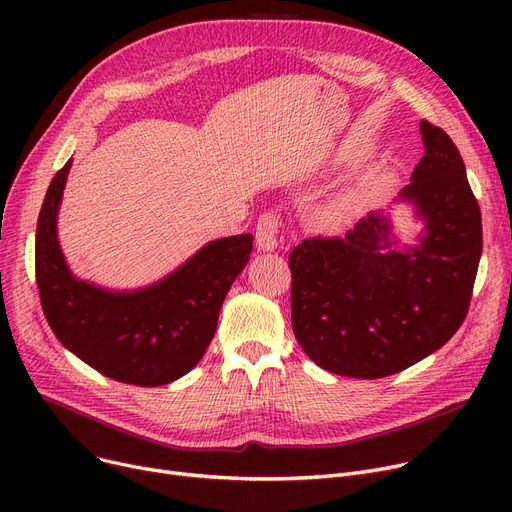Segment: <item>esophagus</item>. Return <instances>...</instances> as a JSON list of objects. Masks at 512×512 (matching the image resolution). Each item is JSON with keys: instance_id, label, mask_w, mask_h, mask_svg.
<instances>
[{"instance_id": "obj_1", "label": "esophagus", "mask_w": 512, "mask_h": 512, "mask_svg": "<svg viewBox=\"0 0 512 512\" xmlns=\"http://www.w3.org/2000/svg\"><path fill=\"white\" fill-rule=\"evenodd\" d=\"M257 247L261 251H274L280 240H282V218L278 211H265L259 215V222H257Z\"/></svg>"}]
</instances>
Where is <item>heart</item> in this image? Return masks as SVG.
<instances>
[{"mask_svg": "<svg viewBox=\"0 0 512 512\" xmlns=\"http://www.w3.org/2000/svg\"><path fill=\"white\" fill-rule=\"evenodd\" d=\"M342 209H344V205H334L330 211H332L334 215H338V213H342Z\"/></svg>", "mask_w": 512, "mask_h": 512, "instance_id": "obj_1", "label": "heart"}]
</instances>
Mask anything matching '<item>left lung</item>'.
Wrapping results in <instances>:
<instances>
[{
	"label": "left lung",
	"instance_id": "obj_1",
	"mask_svg": "<svg viewBox=\"0 0 512 512\" xmlns=\"http://www.w3.org/2000/svg\"><path fill=\"white\" fill-rule=\"evenodd\" d=\"M425 155L400 197L427 222L421 245L392 251L369 213L344 236H313L288 255L292 332L338 375L375 380L446 344L467 317L481 257V211L448 134L421 122Z\"/></svg>",
	"mask_w": 512,
	"mask_h": 512
}]
</instances>
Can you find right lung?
<instances>
[{"instance_id":"add662e5","label":"right lung","mask_w":512,"mask_h":512,"mask_svg":"<svg viewBox=\"0 0 512 512\" xmlns=\"http://www.w3.org/2000/svg\"><path fill=\"white\" fill-rule=\"evenodd\" d=\"M72 161L53 176L37 220L35 276L45 319L78 359L122 384L164 386L191 371L218 326L253 236L209 242L166 280L139 292L78 282L62 257L56 218Z\"/></svg>"}]
</instances>
